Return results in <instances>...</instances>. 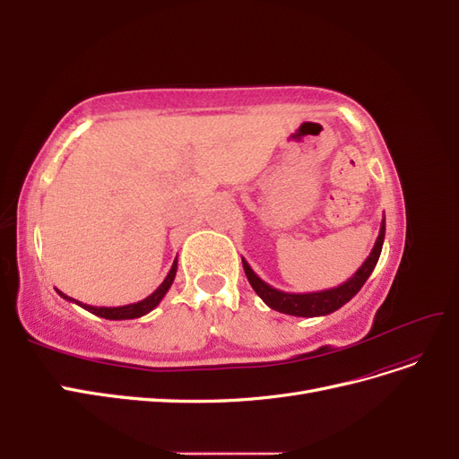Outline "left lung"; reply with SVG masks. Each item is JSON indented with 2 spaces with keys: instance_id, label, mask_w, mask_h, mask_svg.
Returning <instances> with one entry per match:
<instances>
[{
  "instance_id": "8db88e82",
  "label": "left lung",
  "mask_w": 459,
  "mask_h": 459,
  "mask_svg": "<svg viewBox=\"0 0 459 459\" xmlns=\"http://www.w3.org/2000/svg\"><path fill=\"white\" fill-rule=\"evenodd\" d=\"M385 241V216L381 221V230H379V238L375 241L369 256L366 262L356 270V273L341 283L339 287L325 289V290H316V293H285V290L275 289L268 285L266 281H262L260 277L255 273V270L248 266V262L243 258V268L248 283L255 289V293L268 304L272 310H277L281 314L289 316H299V317H316V316H327L331 312L339 310L344 307L359 289L364 287L368 281V277L371 275L373 268L377 266V260L381 256V248Z\"/></svg>"
}]
</instances>
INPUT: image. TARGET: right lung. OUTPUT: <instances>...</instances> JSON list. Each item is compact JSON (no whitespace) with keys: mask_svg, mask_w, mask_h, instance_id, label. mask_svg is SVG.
Returning <instances> with one entry per match:
<instances>
[{"mask_svg":"<svg viewBox=\"0 0 459 459\" xmlns=\"http://www.w3.org/2000/svg\"><path fill=\"white\" fill-rule=\"evenodd\" d=\"M176 272H178V258L174 260L169 275L164 277V281H162L155 290H152V293H151L147 299H143V300H140V302H134V304H124V307H90V304L74 300L73 297H68V295L61 293L59 289H55V290H57V293H59L65 300L74 302V304H78V307H82L84 310H88V312H91V314H95V316H100V317H105V319H134V317H142V316L149 314L152 308L159 307V302L164 299L166 293H169L170 285L174 283Z\"/></svg>","mask_w":459,"mask_h":459,"instance_id":"1","label":"right lung"}]
</instances>
